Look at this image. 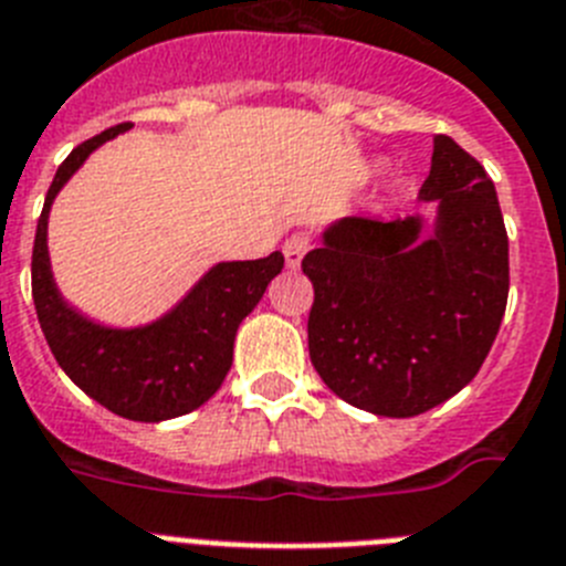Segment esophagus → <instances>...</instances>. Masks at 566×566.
<instances>
[{"label":"esophagus","instance_id":"34e87169","mask_svg":"<svg viewBox=\"0 0 566 566\" xmlns=\"http://www.w3.org/2000/svg\"><path fill=\"white\" fill-rule=\"evenodd\" d=\"M311 244H313V239L307 233H293L287 242H284V259H287L290 270H296L298 264H302L304 253L311 250Z\"/></svg>","mask_w":566,"mask_h":566}]
</instances>
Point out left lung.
Returning a JSON list of instances; mask_svg holds the SVG:
<instances>
[{"label":"left lung","instance_id":"left-lung-1","mask_svg":"<svg viewBox=\"0 0 566 566\" xmlns=\"http://www.w3.org/2000/svg\"><path fill=\"white\" fill-rule=\"evenodd\" d=\"M421 216H344L302 259L313 282L307 347L347 405L410 419L467 387L484 365L510 290L507 230L484 167L450 136L432 139Z\"/></svg>","mask_w":566,"mask_h":566}]
</instances>
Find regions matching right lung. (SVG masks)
Masks as SVG:
<instances>
[{
    "instance_id": "obj_1",
    "label": "right lung",
    "mask_w": 566,
    "mask_h": 566,
    "mask_svg": "<svg viewBox=\"0 0 566 566\" xmlns=\"http://www.w3.org/2000/svg\"><path fill=\"white\" fill-rule=\"evenodd\" d=\"M127 127H107L59 165L33 239V304L51 353L78 390L122 419L165 421L196 410L222 387L233 365L235 331L282 273L284 255L276 250L255 262H219L174 311L145 327L116 331L73 311L53 282L48 213L87 156Z\"/></svg>"
}]
</instances>
